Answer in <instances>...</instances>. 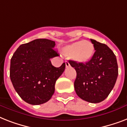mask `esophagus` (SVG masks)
I'll return each mask as SVG.
<instances>
[{
    "mask_svg": "<svg viewBox=\"0 0 127 127\" xmlns=\"http://www.w3.org/2000/svg\"><path fill=\"white\" fill-rule=\"evenodd\" d=\"M65 65H66V67L68 68V67H69L70 66V64H69V63L68 61H65Z\"/></svg>",
    "mask_w": 127,
    "mask_h": 127,
    "instance_id": "esophagus-1",
    "label": "esophagus"
}]
</instances>
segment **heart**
Instances as JSON below:
<instances>
[{
	"mask_svg": "<svg viewBox=\"0 0 127 127\" xmlns=\"http://www.w3.org/2000/svg\"><path fill=\"white\" fill-rule=\"evenodd\" d=\"M63 55L72 58L79 63H86L94 54V46L89 41H79L64 47L61 50Z\"/></svg>",
	"mask_w": 127,
	"mask_h": 127,
	"instance_id": "obj_1",
	"label": "heart"
}]
</instances>
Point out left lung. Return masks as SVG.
<instances>
[{
    "instance_id": "left-lung-1",
    "label": "left lung",
    "mask_w": 127,
    "mask_h": 127,
    "mask_svg": "<svg viewBox=\"0 0 127 127\" xmlns=\"http://www.w3.org/2000/svg\"><path fill=\"white\" fill-rule=\"evenodd\" d=\"M90 40L95 51L90 61L68 62L76 72L74 84L78 96L88 102L97 103L107 98L113 88L118 76V65L116 56L108 46Z\"/></svg>"
}]
</instances>
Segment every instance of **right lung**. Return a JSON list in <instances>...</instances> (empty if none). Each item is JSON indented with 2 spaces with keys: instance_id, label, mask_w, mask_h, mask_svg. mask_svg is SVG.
<instances>
[{
  "instance_id": "1",
  "label": "right lung",
  "mask_w": 127,
  "mask_h": 127,
  "mask_svg": "<svg viewBox=\"0 0 127 127\" xmlns=\"http://www.w3.org/2000/svg\"><path fill=\"white\" fill-rule=\"evenodd\" d=\"M55 42L37 39L21 45L10 61V77L15 90L28 103L40 105L51 98L57 80L65 68L52 65L50 59L57 57Z\"/></svg>"
}]
</instances>
